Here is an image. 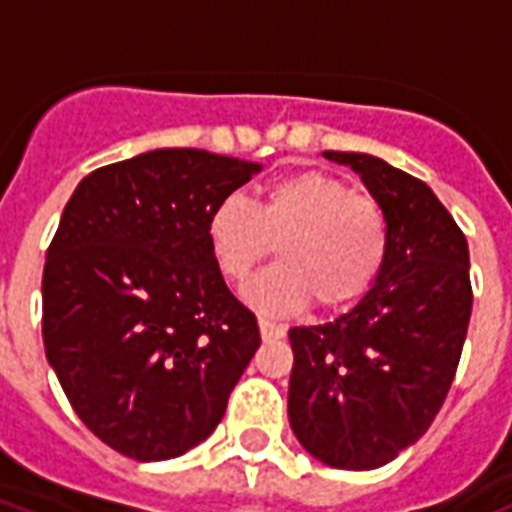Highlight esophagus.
I'll return each instance as SVG.
<instances>
[{"mask_svg":"<svg viewBox=\"0 0 512 512\" xmlns=\"http://www.w3.org/2000/svg\"><path fill=\"white\" fill-rule=\"evenodd\" d=\"M257 324H260V337H263V340H281V337L287 335V329L281 327V324H276V321L260 319Z\"/></svg>","mask_w":512,"mask_h":512,"instance_id":"esophagus-1","label":"esophagus"}]
</instances>
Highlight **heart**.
I'll use <instances>...</instances> for the list:
<instances>
[{"instance_id":"b5f03b06","label":"heart","mask_w":512,"mask_h":512,"mask_svg":"<svg viewBox=\"0 0 512 512\" xmlns=\"http://www.w3.org/2000/svg\"><path fill=\"white\" fill-rule=\"evenodd\" d=\"M279 244V265L247 289L263 313H292L313 300L342 311L374 287L388 257L385 209L324 172H297L268 185L260 204L231 193L212 207L207 247L233 284L252 276Z\"/></svg>"}]
</instances>
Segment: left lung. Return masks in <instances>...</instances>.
I'll list each match as a JSON object with an SVG mask.
<instances>
[{
    "instance_id": "8db88e82",
    "label": "left lung",
    "mask_w": 512,
    "mask_h": 512,
    "mask_svg": "<svg viewBox=\"0 0 512 512\" xmlns=\"http://www.w3.org/2000/svg\"><path fill=\"white\" fill-rule=\"evenodd\" d=\"M324 156L385 209L388 257L348 313L289 329V425L329 468L374 470L430 428L452 388L473 308L468 241L417 177L369 154Z\"/></svg>"
}]
</instances>
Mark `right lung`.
<instances>
[{
  "instance_id": "add662e5",
  "label": "right lung",
  "mask_w": 512,
  "mask_h": 512,
  "mask_svg": "<svg viewBox=\"0 0 512 512\" xmlns=\"http://www.w3.org/2000/svg\"><path fill=\"white\" fill-rule=\"evenodd\" d=\"M263 170L156 148L90 172L47 249L42 337L79 420L124 457H180L223 420L260 348L207 247L217 201Z\"/></svg>"
}]
</instances>
